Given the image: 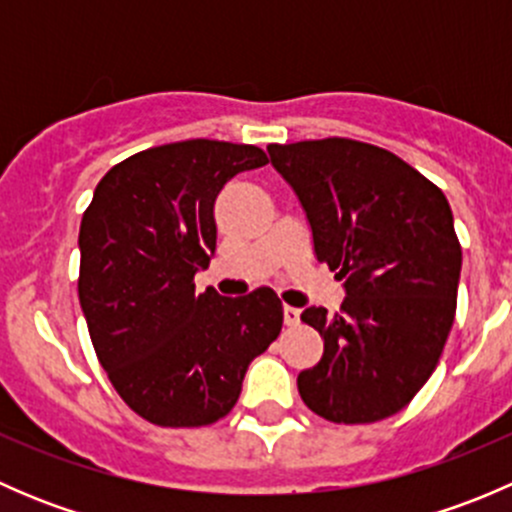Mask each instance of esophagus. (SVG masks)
Here are the masks:
<instances>
[{
  "instance_id": "obj_1",
  "label": "esophagus",
  "mask_w": 512,
  "mask_h": 512,
  "mask_svg": "<svg viewBox=\"0 0 512 512\" xmlns=\"http://www.w3.org/2000/svg\"><path fill=\"white\" fill-rule=\"evenodd\" d=\"M282 314H285V324H287V327H294V324H299V309L285 307V309H282Z\"/></svg>"
}]
</instances>
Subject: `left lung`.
<instances>
[{
    "label": "left lung",
    "instance_id": "1",
    "mask_svg": "<svg viewBox=\"0 0 512 512\" xmlns=\"http://www.w3.org/2000/svg\"><path fill=\"white\" fill-rule=\"evenodd\" d=\"M297 195L342 309L307 307L324 354L299 371L304 404L334 423L394 416L433 374L456 317L461 245L446 195L394 153L349 138L267 146Z\"/></svg>",
    "mask_w": 512,
    "mask_h": 512
}]
</instances>
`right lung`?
I'll return each instance as SVG.
<instances>
[{
    "instance_id": "obj_1",
    "label": "right lung",
    "mask_w": 512,
    "mask_h": 512,
    "mask_svg": "<svg viewBox=\"0 0 512 512\" xmlns=\"http://www.w3.org/2000/svg\"><path fill=\"white\" fill-rule=\"evenodd\" d=\"M267 163L257 146L193 141L148 148L96 185L79 230V302L96 356L123 401L156 426L230 414L255 356L282 329V302L195 292L218 245L215 200Z\"/></svg>"
}]
</instances>
